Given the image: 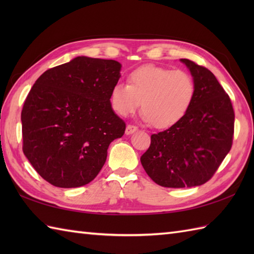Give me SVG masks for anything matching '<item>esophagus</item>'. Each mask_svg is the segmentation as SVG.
<instances>
[{
    "instance_id": "esophagus-1",
    "label": "esophagus",
    "mask_w": 254,
    "mask_h": 254,
    "mask_svg": "<svg viewBox=\"0 0 254 254\" xmlns=\"http://www.w3.org/2000/svg\"><path fill=\"white\" fill-rule=\"evenodd\" d=\"M137 131V127H134V126H131V124H128V126H127V128H126V134L127 135H130V134L136 132Z\"/></svg>"
}]
</instances>
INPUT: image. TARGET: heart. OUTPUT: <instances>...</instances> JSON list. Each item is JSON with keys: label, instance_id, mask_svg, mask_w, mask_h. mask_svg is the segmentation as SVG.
<instances>
[{"label": "heart", "instance_id": "obj_1", "mask_svg": "<svg viewBox=\"0 0 254 254\" xmlns=\"http://www.w3.org/2000/svg\"><path fill=\"white\" fill-rule=\"evenodd\" d=\"M195 96V84L182 69L144 65L127 76V85L117 83L110 91L111 108L119 116L127 117L141 105L145 122L165 128L186 116Z\"/></svg>", "mask_w": 254, "mask_h": 254}]
</instances>
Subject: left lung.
I'll return each mask as SVG.
<instances>
[{"mask_svg":"<svg viewBox=\"0 0 254 254\" xmlns=\"http://www.w3.org/2000/svg\"><path fill=\"white\" fill-rule=\"evenodd\" d=\"M180 61L192 75L195 96L179 122L150 136L141 157L150 179L165 188L204 185L229 153L234 137L233 105L217 78L188 59Z\"/></svg>","mask_w":254,"mask_h":254,"instance_id":"1","label":"left lung"}]
</instances>
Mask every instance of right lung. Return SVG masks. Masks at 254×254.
Segmentation results:
<instances>
[{
    "label": "right lung",
    "mask_w": 254,
    "mask_h": 254,
    "mask_svg": "<svg viewBox=\"0 0 254 254\" xmlns=\"http://www.w3.org/2000/svg\"><path fill=\"white\" fill-rule=\"evenodd\" d=\"M115 60L76 57L36 80L21 110L23 152L46 181L78 188L93 181L126 123L110 105L121 77Z\"/></svg>",
    "instance_id": "add662e5"
}]
</instances>
